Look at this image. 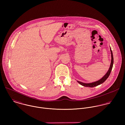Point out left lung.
I'll return each instance as SVG.
<instances>
[{
	"mask_svg": "<svg viewBox=\"0 0 125 125\" xmlns=\"http://www.w3.org/2000/svg\"><path fill=\"white\" fill-rule=\"evenodd\" d=\"M110 51H111V64H110V66L109 67V70H108L107 73H106V74L100 80L94 82H92V83H83L81 82L80 81H77V82L79 83L80 85H81L83 86L86 87H90V88H93L96 86H97L99 85H101L102 84H103L106 79L108 78V77H109L111 72L112 71V68H113V63H114V58H113V52L111 50V47L110 48Z\"/></svg>",
	"mask_w": 125,
	"mask_h": 125,
	"instance_id": "obj_1",
	"label": "left lung"
}]
</instances>
